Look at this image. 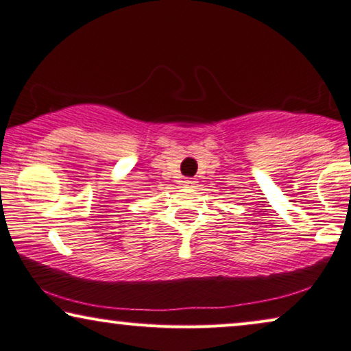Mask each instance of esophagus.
Segmentation results:
<instances>
[{
    "label": "esophagus",
    "mask_w": 351,
    "mask_h": 351,
    "mask_svg": "<svg viewBox=\"0 0 351 351\" xmlns=\"http://www.w3.org/2000/svg\"><path fill=\"white\" fill-rule=\"evenodd\" d=\"M184 185L186 188H195L197 185V180H195V179H185L184 180Z\"/></svg>",
    "instance_id": "34e87169"
}]
</instances>
